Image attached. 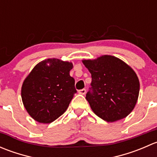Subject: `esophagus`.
Wrapping results in <instances>:
<instances>
[{"instance_id":"obj_1","label":"esophagus","mask_w":157,"mask_h":157,"mask_svg":"<svg viewBox=\"0 0 157 157\" xmlns=\"http://www.w3.org/2000/svg\"><path fill=\"white\" fill-rule=\"evenodd\" d=\"M86 89H82V90H78V93L81 95H85L86 94Z\"/></svg>"}]
</instances>
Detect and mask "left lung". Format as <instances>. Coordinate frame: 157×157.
Masks as SVG:
<instances>
[{"label": "left lung", "instance_id": "1", "mask_svg": "<svg viewBox=\"0 0 157 157\" xmlns=\"http://www.w3.org/2000/svg\"><path fill=\"white\" fill-rule=\"evenodd\" d=\"M83 63L91 74V87L86 99L93 112L108 122L128 116L137 103L140 91L134 70L111 55L83 60Z\"/></svg>", "mask_w": 157, "mask_h": 157}]
</instances>
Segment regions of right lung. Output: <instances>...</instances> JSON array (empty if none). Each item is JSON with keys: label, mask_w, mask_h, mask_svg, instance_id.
Masks as SVG:
<instances>
[{"label": "right lung", "mask_w": 157, "mask_h": 157, "mask_svg": "<svg viewBox=\"0 0 157 157\" xmlns=\"http://www.w3.org/2000/svg\"><path fill=\"white\" fill-rule=\"evenodd\" d=\"M73 64L49 58L36 64L25 79L23 103L30 116L40 123H51L67 110L77 93L70 76Z\"/></svg>", "instance_id": "obj_1"}]
</instances>
